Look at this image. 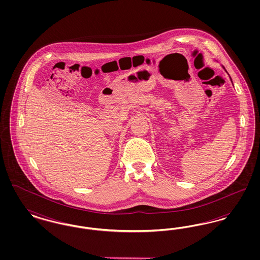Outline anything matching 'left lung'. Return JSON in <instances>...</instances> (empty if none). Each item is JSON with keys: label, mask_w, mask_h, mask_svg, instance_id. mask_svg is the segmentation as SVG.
Masks as SVG:
<instances>
[{"label": "left lung", "mask_w": 260, "mask_h": 260, "mask_svg": "<svg viewBox=\"0 0 260 260\" xmlns=\"http://www.w3.org/2000/svg\"><path fill=\"white\" fill-rule=\"evenodd\" d=\"M223 68H224V67H223ZM224 70H225V68H224ZM225 71H226V70H225ZM226 72H227V71H226ZM230 80H231V82H232V79H231V78H230Z\"/></svg>", "instance_id": "left-lung-1"}]
</instances>
